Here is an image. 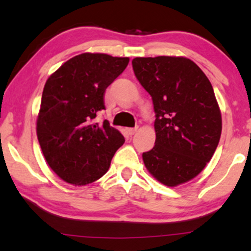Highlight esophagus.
Listing matches in <instances>:
<instances>
[{
	"instance_id": "1",
	"label": "esophagus",
	"mask_w": 251,
	"mask_h": 251,
	"mask_svg": "<svg viewBox=\"0 0 251 251\" xmlns=\"http://www.w3.org/2000/svg\"><path fill=\"white\" fill-rule=\"evenodd\" d=\"M137 129H138V127H134V128H127L126 132H127V134L132 136V135H134L135 133H136Z\"/></svg>"
}]
</instances>
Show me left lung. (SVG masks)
I'll use <instances>...</instances> for the list:
<instances>
[{
	"label": "left lung",
	"mask_w": 251,
	"mask_h": 251,
	"mask_svg": "<svg viewBox=\"0 0 251 251\" xmlns=\"http://www.w3.org/2000/svg\"><path fill=\"white\" fill-rule=\"evenodd\" d=\"M132 65L152 97L156 117L155 145L143 153L147 171L168 186L192 180L211 160L221 136V111L211 82L184 57H138Z\"/></svg>",
	"instance_id": "1"
}]
</instances>
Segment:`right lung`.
Returning <instances> with one entry per match:
<instances>
[{
    "instance_id": "1",
    "label": "right lung",
    "mask_w": 251,
    "mask_h": 251,
    "mask_svg": "<svg viewBox=\"0 0 251 251\" xmlns=\"http://www.w3.org/2000/svg\"><path fill=\"white\" fill-rule=\"evenodd\" d=\"M129 58L81 53L48 78L37 119L43 156L57 176L73 185H87L108 171L124 136L108 121L94 122L105 109V90Z\"/></svg>"
}]
</instances>
